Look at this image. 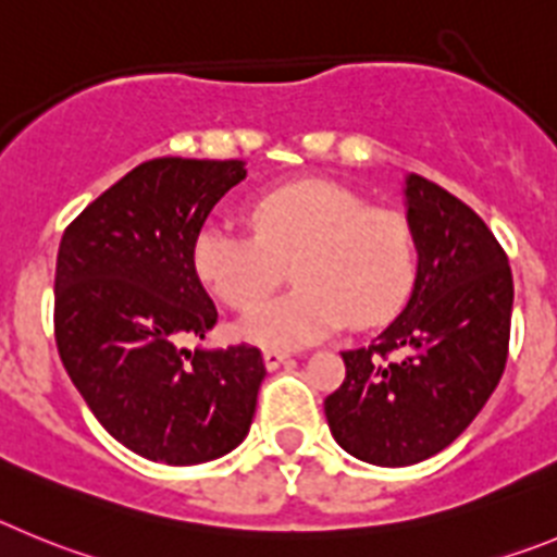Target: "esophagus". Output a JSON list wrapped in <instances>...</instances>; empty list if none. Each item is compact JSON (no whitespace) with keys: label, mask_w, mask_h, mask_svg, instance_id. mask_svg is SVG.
Masks as SVG:
<instances>
[{"label":"esophagus","mask_w":557,"mask_h":557,"mask_svg":"<svg viewBox=\"0 0 557 557\" xmlns=\"http://www.w3.org/2000/svg\"><path fill=\"white\" fill-rule=\"evenodd\" d=\"M288 360H290V355L277 352V349H267V352H263V363H267L269 372H274V369H280V366L288 363Z\"/></svg>","instance_id":"esophagus-1"}]
</instances>
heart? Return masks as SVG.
Returning <instances> with one entry per match:
<instances>
[{
	"label": "heart",
	"instance_id": "heart-1",
	"mask_svg": "<svg viewBox=\"0 0 557 557\" xmlns=\"http://www.w3.org/2000/svg\"><path fill=\"white\" fill-rule=\"evenodd\" d=\"M252 235L210 224L194 242V269L224 305L248 310L292 263L298 285L255 307L238 335L267 349H299L344 324L391 322L413 294L419 249L399 213L324 180L280 185L247 208Z\"/></svg>",
	"mask_w": 557,
	"mask_h": 557
}]
</instances>
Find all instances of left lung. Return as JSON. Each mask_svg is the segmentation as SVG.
Listing matches in <instances>:
<instances>
[{"label": "left lung", "instance_id": "left-lung-1", "mask_svg": "<svg viewBox=\"0 0 557 557\" xmlns=\"http://www.w3.org/2000/svg\"><path fill=\"white\" fill-rule=\"evenodd\" d=\"M405 208L419 249L413 294L372 347L341 352L347 377L324 399L333 438L374 466H410L449 447L508 360L513 274L494 233L419 174L405 177Z\"/></svg>", "mask_w": 557, "mask_h": 557}]
</instances>
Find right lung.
I'll return each mask as SVG.
<instances>
[{"label": "right lung", "instance_id": "add662e5", "mask_svg": "<svg viewBox=\"0 0 557 557\" xmlns=\"http://www.w3.org/2000/svg\"><path fill=\"white\" fill-rule=\"evenodd\" d=\"M244 177V160H147L60 238V360L99 424L147 460H216L252 424L267 377L260 349L183 347L219 319L194 269V242Z\"/></svg>", "mask_w": 557, "mask_h": 557}]
</instances>
